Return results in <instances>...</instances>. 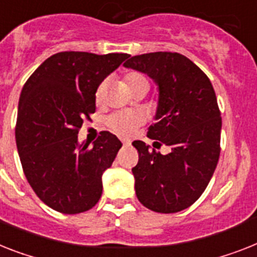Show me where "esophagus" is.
Masks as SVG:
<instances>
[{"label":"esophagus","instance_id":"1","mask_svg":"<svg viewBox=\"0 0 257 257\" xmlns=\"http://www.w3.org/2000/svg\"><path fill=\"white\" fill-rule=\"evenodd\" d=\"M120 142H122V144H123L124 147H127V146H130L131 142L128 141V139H120Z\"/></svg>","mask_w":257,"mask_h":257}]
</instances>
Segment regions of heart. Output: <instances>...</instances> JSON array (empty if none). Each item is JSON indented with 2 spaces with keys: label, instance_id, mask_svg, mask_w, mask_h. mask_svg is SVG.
Returning <instances> with one entry per match:
<instances>
[{
  "label": "heart",
  "instance_id": "1",
  "mask_svg": "<svg viewBox=\"0 0 257 257\" xmlns=\"http://www.w3.org/2000/svg\"><path fill=\"white\" fill-rule=\"evenodd\" d=\"M124 82L133 94L137 93L138 90H146V93H147L148 88H150V82L146 78V76L135 71H131L124 75ZM105 90L106 84L101 82L95 89V101L97 102L102 101L103 97H105ZM105 122L106 126L109 127L113 133L122 135V137H128L141 124H143L144 115L143 113L138 111V110H123V111H116V113L110 114L106 118Z\"/></svg>",
  "mask_w": 257,
  "mask_h": 257
}]
</instances>
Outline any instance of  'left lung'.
<instances>
[{"mask_svg":"<svg viewBox=\"0 0 257 257\" xmlns=\"http://www.w3.org/2000/svg\"><path fill=\"white\" fill-rule=\"evenodd\" d=\"M124 67L147 73L159 85V106L147 137L171 152L150 151L135 141V192L156 213H177L201 197L217 168L222 118L214 88L200 68L177 52L133 56Z\"/></svg>","mask_w":257,"mask_h":257,"instance_id":"left-lung-1","label":"left lung"}]
</instances>
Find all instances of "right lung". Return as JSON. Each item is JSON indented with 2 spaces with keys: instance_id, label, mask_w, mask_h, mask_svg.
I'll list each match as a JSON object with an SVG mask.
<instances>
[{
  "instance_id": "add662e5",
  "label": "right lung",
  "mask_w": 257,
  "mask_h": 257,
  "mask_svg": "<svg viewBox=\"0 0 257 257\" xmlns=\"http://www.w3.org/2000/svg\"><path fill=\"white\" fill-rule=\"evenodd\" d=\"M128 54L65 51L52 55L23 85L16 142L23 173L40 201L63 214L88 211L102 194V173L122 147L109 131L78 144L95 111V89Z\"/></svg>"
}]
</instances>
